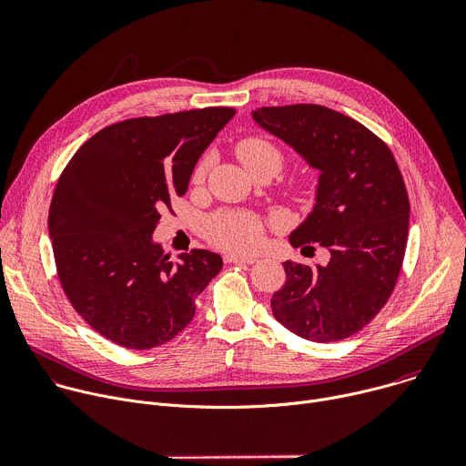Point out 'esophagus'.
Here are the masks:
<instances>
[{"mask_svg": "<svg viewBox=\"0 0 466 466\" xmlns=\"http://www.w3.org/2000/svg\"><path fill=\"white\" fill-rule=\"evenodd\" d=\"M227 263H239V265H252L256 263V256H239V254H225Z\"/></svg>", "mask_w": 466, "mask_h": 466, "instance_id": "obj_1", "label": "esophagus"}]
</instances>
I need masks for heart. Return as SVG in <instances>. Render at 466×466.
Returning <instances> with one entry per match:
<instances>
[{"label": "heart", "instance_id": "heart-1", "mask_svg": "<svg viewBox=\"0 0 466 466\" xmlns=\"http://www.w3.org/2000/svg\"><path fill=\"white\" fill-rule=\"evenodd\" d=\"M236 155L245 169L258 164H273L280 167L282 157L279 149L263 138H245L236 146ZM207 166L201 164L195 171V182L205 178ZM263 236L261 221L248 212H221L207 223V238L212 245L228 252H250Z\"/></svg>", "mask_w": 466, "mask_h": 466}]
</instances>
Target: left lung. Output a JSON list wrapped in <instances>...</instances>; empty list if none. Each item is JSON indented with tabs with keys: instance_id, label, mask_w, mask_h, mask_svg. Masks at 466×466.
Segmentation results:
<instances>
[{
	"instance_id": "8db88e82",
	"label": "left lung",
	"mask_w": 466,
	"mask_h": 466,
	"mask_svg": "<svg viewBox=\"0 0 466 466\" xmlns=\"http://www.w3.org/2000/svg\"><path fill=\"white\" fill-rule=\"evenodd\" d=\"M252 119L319 171L313 208L289 243L329 252L315 268L284 261L273 315L308 341L347 339L385 306L402 269L410 198L400 169L365 125L331 108L261 106Z\"/></svg>"
}]
</instances>
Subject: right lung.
<instances>
[{"label":"right lung","instance_id":"right-lung-1","mask_svg":"<svg viewBox=\"0 0 466 466\" xmlns=\"http://www.w3.org/2000/svg\"><path fill=\"white\" fill-rule=\"evenodd\" d=\"M210 106L105 127L62 171L49 208L58 280L76 311L130 350L171 341L221 271L219 254L193 248L171 261L153 232L197 160L234 117Z\"/></svg>","mask_w":466,"mask_h":466}]
</instances>
